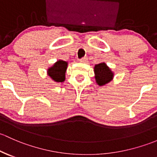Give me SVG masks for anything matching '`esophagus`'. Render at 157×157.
<instances>
[{
  "mask_svg": "<svg viewBox=\"0 0 157 157\" xmlns=\"http://www.w3.org/2000/svg\"><path fill=\"white\" fill-rule=\"evenodd\" d=\"M79 61H80L81 63H87L88 62V58H86V57L82 58V59H81Z\"/></svg>",
  "mask_w": 157,
  "mask_h": 157,
  "instance_id": "esophagus-1",
  "label": "esophagus"
}]
</instances>
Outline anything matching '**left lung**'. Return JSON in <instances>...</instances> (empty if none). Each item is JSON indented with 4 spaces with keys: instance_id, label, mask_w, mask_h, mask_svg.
<instances>
[{
    "instance_id": "obj_1",
    "label": "left lung",
    "mask_w": 157,
    "mask_h": 157,
    "mask_svg": "<svg viewBox=\"0 0 157 157\" xmlns=\"http://www.w3.org/2000/svg\"><path fill=\"white\" fill-rule=\"evenodd\" d=\"M94 78L99 86H104L113 79L114 73L105 63L97 64L94 67Z\"/></svg>"
}]
</instances>
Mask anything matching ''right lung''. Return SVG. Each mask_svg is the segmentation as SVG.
Masks as SVG:
<instances>
[{"label": "right lung", "mask_w": 157, "mask_h": 157, "mask_svg": "<svg viewBox=\"0 0 157 157\" xmlns=\"http://www.w3.org/2000/svg\"><path fill=\"white\" fill-rule=\"evenodd\" d=\"M68 67V63L59 59L50 68H48L47 73L55 82H63L66 79V72Z\"/></svg>", "instance_id": "add662e5"}]
</instances>
